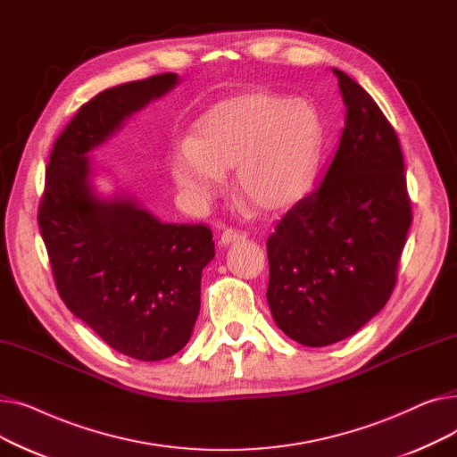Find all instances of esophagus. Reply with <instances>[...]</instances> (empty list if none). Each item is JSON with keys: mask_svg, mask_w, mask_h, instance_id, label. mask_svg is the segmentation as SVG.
Instances as JSON below:
<instances>
[{"mask_svg": "<svg viewBox=\"0 0 457 457\" xmlns=\"http://www.w3.org/2000/svg\"><path fill=\"white\" fill-rule=\"evenodd\" d=\"M246 241V233L245 231H237V229H226L220 237V245L222 246H229L235 243H243Z\"/></svg>", "mask_w": 457, "mask_h": 457, "instance_id": "1", "label": "esophagus"}]
</instances>
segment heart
Returning a JSON list of instances; mask_svg holds the SVG:
<instances>
[{
	"label": "heart",
	"mask_w": 457,
	"mask_h": 457,
	"mask_svg": "<svg viewBox=\"0 0 457 457\" xmlns=\"http://www.w3.org/2000/svg\"><path fill=\"white\" fill-rule=\"evenodd\" d=\"M322 129L305 100L248 90L212 105L192 131L190 146L170 157V174L188 205H209L235 173V190L257 212L296 205L319 170Z\"/></svg>",
	"instance_id": "obj_1"
}]
</instances>
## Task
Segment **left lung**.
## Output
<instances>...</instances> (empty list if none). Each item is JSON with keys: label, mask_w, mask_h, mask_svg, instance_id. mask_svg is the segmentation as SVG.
I'll return each instance as SVG.
<instances>
[{"label": "left lung", "mask_w": 457, "mask_h": 457, "mask_svg": "<svg viewBox=\"0 0 457 457\" xmlns=\"http://www.w3.org/2000/svg\"><path fill=\"white\" fill-rule=\"evenodd\" d=\"M333 74L346 105L337 154L267 241L270 313L315 348L350 337L387 303L413 220L393 126L361 85Z\"/></svg>", "instance_id": "1"}]
</instances>
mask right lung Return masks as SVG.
<instances>
[{
    "label": "right lung",
    "mask_w": 457,
    "mask_h": 457,
    "mask_svg": "<svg viewBox=\"0 0 457 457\" xmlns=\"http://www.w3.org/2000/svg\"><path fill=\"white\" fill-rule=\"evenodd\" d=\"M178 83L168 71L87 102L54 144L38 205L62 302L111 348L140 361H161L188 343L212 233L204 224H164L126 195L100 196L88 154Z\"/></svg>",
    "instance_id": "obj_1"
}]
</instances>
